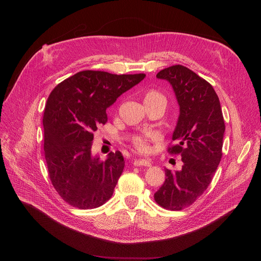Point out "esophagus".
<instances>
[{"instance_id":"34e87169","label":"esophagus","mask_w":261,"mask_h":261,"mask_svg":"<svg viewBox=\"0 0 261 261\" xmlns=\"http://www.w3.org/2000/svg\"><path fill=\"white\" fill-rule=\"evenodd\" d=\"M134 166H151L152 163L150 161L147 160H144V159H136L134 162H133Z\"/></svg>"}]
</instances>
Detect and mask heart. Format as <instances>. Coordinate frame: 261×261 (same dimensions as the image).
Returning a JSON list of instances; mask_svg holds the SVG:
<instances>
[{
  "label": "heart",
  "instance_id": "heart-1",
  "mask_svg": "<svg viewBox=\"0 0 261 261\" xmlns=\"http://www.w3.org/2000/svg\"><path fill=\"white\" fill-rule=\"evenodd\" d=\"M156 101H165L164 96L157 90L150 89L147 90L144 94V102H156ZM148 137L151 138H156V134H151ZM147 136H137L134 138V145L137 148V150L141 153H146L150 147H148V139Z\"/></svg>",
  "mask_w": 261,
  "mask_h": 261
}]
</instances>
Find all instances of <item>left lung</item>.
<instances>
[{
	"instance_id": "left-lung-1",
	"label": "left lung",
	"mask_w": 261,
	"mask_h": 261,
	"mask_svg": "<svg viewBox=\"0 0 261 261\" xmlns=\"http://www.w3.org/2000/svg\"><path fill=\"white\" fill-rule=\"evenodd\" d=\"M157 79L167 81L175 94L179 116L170 154H180L182 166L165 168V181L154 194L155 201L170 211L191 205L211 184L222 157L225 124L214 88L181 65L161 70Z\"/></svg>"
}]
</instances>
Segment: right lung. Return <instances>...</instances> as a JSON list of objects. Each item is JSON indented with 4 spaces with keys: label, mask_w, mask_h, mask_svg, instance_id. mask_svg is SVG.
<instances>
[{
    "label": "right lung",
    "mask_w": 261,
    "mask_h": 261,
    "mask_svg": "<svg viewBox=\"0 0 261 261\" xmlns=\"http://www.w3.org/2000/svg\"><path fill=\"white\" fill-rule=\"evenodd\" d=\"M144 77L86 70L50 93L43 116L44 154L53 186L70 205L95 208L113 196L124 157L119 151L105 161L94 156V132L107 122L106 109Z\"/></svg>",
    "instance_id": "right-lung-1"
}]
</instances>
